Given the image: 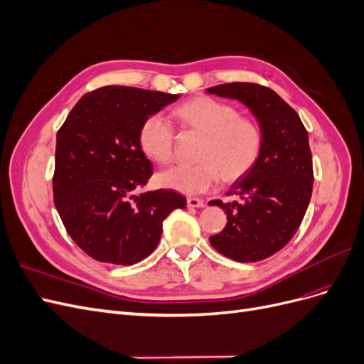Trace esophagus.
Segmentation results:
<instances>
[{"instance_id": "obj_1", "label": "esophagus", "mask_w": 364, "mask_h": 364, "mask_svg": "<svg viewBox=\"0 0 364 364\" xmlns=\"http://www.w3.org/2000/svg\"><path fill=\"white\" fill-rule=\"evenodd\" d=\"M186 205L190 208H203L206 203L202 199H197V197H188V199H186Z\"/></svg>"}]
</instances>
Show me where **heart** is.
I'll return each instance as SVG.
<instances>
[{
	"mask_svg": "<svg viewBox=\"0 0 364 364\" xmlns=\"http://www.w3.org/2000/svg\"><path fill=\"white\" fill-rule=\"evenodd\" d=\"M176 115L183 124L200 132L205 141L200 162L178 164L158 173L161 186L183 194L206 193L220 182H232L255 165L262 147V132L250 117H240L237 107L217 98L199 95L182 103ZM139 147L151 161L165 164L174 155V129L162 114H151L141 123Z\"/></svg>",
	"mask_w": 364,
	"mask_h": 364,
	"instance_id": "obj_1",
	"label": "heart"
}]
</instances>
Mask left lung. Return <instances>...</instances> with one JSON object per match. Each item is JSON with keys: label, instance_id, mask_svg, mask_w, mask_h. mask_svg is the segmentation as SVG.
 Returning <instances> with one entry per match:
<instances>
[{"label": "left lung", "instance_id": "obj_1", "mask_svg": "<svg viewBox=\"0 0 364 364\" xmlns=\"http://www.w3.org/2000/svg\"><path fill=\"white\" fill-rule=\"evenodd\" d=\"M206 92L243 103L262 132L255 165L228 193L240 200L209 202L228 214L225 229L209 241L234 261H261L293 238L310 203L314 178L308 134L294 109L270 87L234 82Z\"/></svg>", "mask_w": 364, "mask_h": 364}]
</instances>
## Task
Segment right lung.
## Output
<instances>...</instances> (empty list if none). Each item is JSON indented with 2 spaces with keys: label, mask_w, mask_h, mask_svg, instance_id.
Listing matches in <instances>:
<instances>
[{
  "label": "right lung",
  "mask_w": 364,
  "mask_h": 364,
  "mask_svg": "<svg viewBox=\"0 0 364 364\" xmlns=\"http://www.w3.org/2000/svg\"><path fill=\"white\" fill-rule=\"evenodd\" d=\"M178 98L105 86L85 94L59 129L54 205L70 237L94 259L132 266L147 258L159 245L164 220L186 206L173 190L132 196L153 173L139 147L141 123Z\"/></svg>",
  "instance_id": "1"
}]
</instances>
